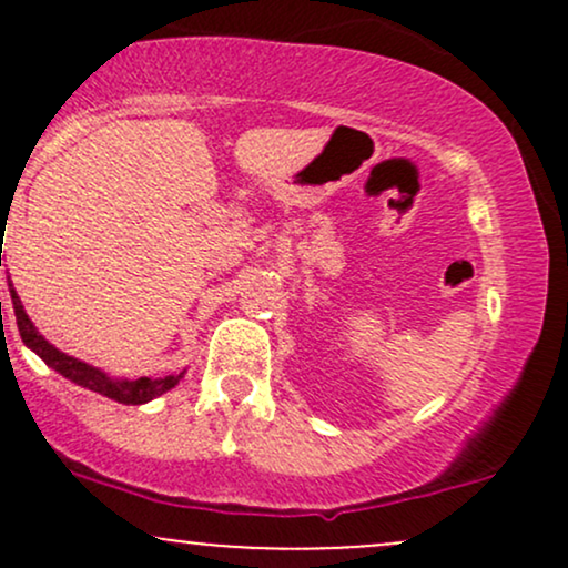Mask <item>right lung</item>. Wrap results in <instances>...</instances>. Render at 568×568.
Wrapping results in <instances>:
<instances>
[{"label":"right lung","instance_id":"add662e5","mask_svg":"<svg viewBox=\"0 0 568 568\" xmlns=\"http://www.w3.org/2000/svg\"><path fill=\"white\" fill-rule=\"evenodd\" d=\"M23 336H26V342H29V347H34L37 355H42V361L48 363V366L61 371V374L69 376L71 382L82 384V387H90L93 393H103L109 397H116V400H122V403H133V406H141V403L154 400V397L165 393V389H171L173 384L179 382L175 376H168V379H160V382L139 379V382L114 384V382H109L106 376L101 374V371L84 366V363L74 361V357L63 355V352L50 347V344L44 342L42 336H37L31 328H23Z\"/></svg>","mask_w":568,"mask_h":568}]
</instances>
